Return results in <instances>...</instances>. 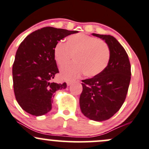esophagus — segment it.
Instances as JSON below:
<instances>
[{
  "mask_svg": "<svg viewBox=\"0 0 149 149\" xmlns=\"http://www.w3.org/2000/svg\"><path fill=\"white\" fill-rule=\"evenodd\" d=\"M73 84V81H67V86H70Z\"/></svg>",
  "mask_w": 149,
  "mask_h": 149,
  "instance_id": "esophagus-1",
  "label": "esophagus"
}]
</instances>
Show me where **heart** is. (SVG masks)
<instances>
[{"label":"heart","instance_id":"b5f03b06","mask_svg":"<svg viewBox=\"0 0 149 149\" xmlns=\"http://www.w3.org/2000/svg\"><path fill=\"white\" fill-rule=\"evenodd\" d=\"M74 63L63 67L61 76L65 80H73L83 74L87 77L98 76L106 68L111 58L109 46L103 40L84 33L66 38L65 43H58L54 47V59L59 66L71 60Z\"/></svg>","mask_w":149,"mask_h":149}]
</instances>
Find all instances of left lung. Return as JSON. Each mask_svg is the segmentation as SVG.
<instances>
[{
    "instance_id": "left-lung-1",
    "label": "left lung",
    "mask_w": 149,
    "mask_h": 149,
    "mask_svg": "<svg viewBox=\"0 0 149 149\" xmlns=\"http://www.w3.org/2000/svg\"><path fill=\"white\" fill-rule=\"evenodd\" d=\"M93 36L107 43L111 58L102 73L82 80L80 108L89 119L103 121L112 117L124 103L131 81V64L125 49L113 36L96 33Z\"/></svg>"
}]
</instances>
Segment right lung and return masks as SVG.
Listing matches in <instances>:
<instances>
[{
  "mask_svg": "<svg viewBox=\"0 0 149 149\" xmlns=\"http://www.w3.org/2000/svg\"><path fill=\"white\" fill-rule=\"evenodd\" d=\"M77 31L44 27L29 34L20 44L13 64L15 98L26 112L39 116L52 109V98L66 83L53 82L58 68L54 59V47L63 38Z\"/></svg>",
  "mask_w": 149,
  "mask_h": 149,
  "instance_id": "add662e5",
  "label": "right lung"
}]
</instances>
